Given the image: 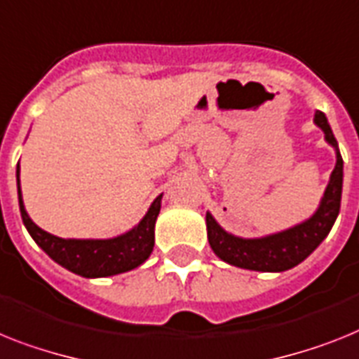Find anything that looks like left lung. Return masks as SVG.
Wrapping results in <instances>:
<instances>
[{
	"label": "left lung",
	"instance_id": "8db88e82",
	"mask_svg": "<svg viewBox=\"0 0 359 359\" xmlns=\"http://www.w3.org/2000/svg\"><path fill=\"white\" fill-rule=\"evenodd\" d=\"M314 122L325 133V140L336 149V165L316 213L305 222L279 233L257 239H243L222 230L212 213L208 212V241L217 257L222 259L224 263L255 272H285L305 261L321 245L328 231L332 230L341 204L343 158L327 116L321 111H316Z\"/></svg>",
	"mask_w": 359,
	"mask_h": 359
}]
</instances>
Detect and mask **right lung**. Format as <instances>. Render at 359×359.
<instances>
[{
	"label": "right lung",
	"instance_id": "1",
	"mask_svg": "<svg viewBox=\"0 0 359 359\" xmlns=\"http://www.w3.org/2000/svg\"><path fill=\"white\" fill-rule=\"evenodd\" d=\"M16 179L23 224L36 241V245L53 261L67 268L69 272L82 277L116 276L140 266L151 255L155 246V221L161 212L162 195L153 201L142 221L133 230L126 231L122 236L113 239H62L41 230L25 212L20 189V162H18Z\"/></svg>",
	"mask_w": 359,
	"mask_h": 359
}]
</instances>
